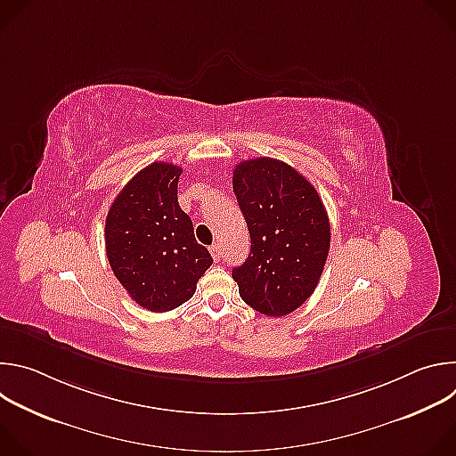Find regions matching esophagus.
<instances>
[{
	"mask_svg": "<svg viewBox=\"0 0 456 456\" xmlns=\"http://www.w3.org/2000/svg\"><path fill=\"white\" fill-rule=\"evenodd\" d=\"M209 252H211L215 262H220V257H222V247H220V243L211 245V247H209Z\"/></svg>",
	"mask_w": 456,
	"mask_h": 456,
	"instance_id": "1",
	"label": "esophagus"
}]
</instances>
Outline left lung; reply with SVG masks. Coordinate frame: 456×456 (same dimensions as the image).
Listing matches in <instances>:
<instances>
[{
    "mask_svg": "<svg viewBox=\"0 0 456 456\" xmlns=\"http://www.w3.org/2000/svg\"><path fill=\"white\" fill-rule=\"evenodd\" d=\"M232 189L250 252L232 269L241 299L269 317L299 308L315 290L330 248V222L314 185L276 159L236 166Z\"/></svg>",
    "mask_w": 456,
    "mask_h": 456,
    "instance_id": "1",
    "label": "left lung"
}]
</instances>
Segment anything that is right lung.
Wrapping results in <instances>:
<instances>
[{"instance_id": "right-lung-1", "label": "right lung", "mask_w": 456, "mask_h": 456, "mask_svg": "<svg viewBox=\"0 0 456 456\" xmlns=\"http://www.w3.org/2000/svg\"><path fill=\"white\" fill-rule=\"evenodd\" d=\"M180 175L175 164H150L122 187L106 216L110 267L132 299L151 312L191 299L213 264L178 206Z\"/></svg>"}]
</instances>
